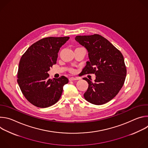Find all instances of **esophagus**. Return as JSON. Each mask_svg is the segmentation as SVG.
Here are the masks:
<instances>
[{
	"mask_svg": "<svg viewBox=\"0 0 148 148\" xmlns=\"http://www.w3.org/2000/svg\"><path fill=\"white\" fill-rule=\"evenodd\" d=\"M78 78L77 77H70L69 78V80L71 81H74V80H77Z\"/></svg>",
	"mask_w": 148,
	"mask_h": 148,
	"instance_id": "esophagus-1",
	"label": "esophagus"
}]
</instances>
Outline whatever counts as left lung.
<instances>
[{"instance_id":"obj_1","label":"left lung","mask_w":148,"mask_h":148,"mask_svg":"<svg viewBox=\"0 0 148 148\" xmlns=\"http://www.w3.org/2000/svg\"><path fill=\"white\" fill-rule=\"evenodd\" d=\"M75 40L88 53L90 61L82 73L96 75L95 82L84 78L88 83L84 98L95 105L109 102L118 94L125 80L126 69L122 53L99 34L77 36Z\"/></svg>"}]
</instances>
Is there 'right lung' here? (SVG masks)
Returning a JSON list of instances; mask_svg holds the SVG:
<instances>
[{
    "instance_id": "obj_1",
    "label": "right lung",
    "mask_w": 148,
    "mask_h": 148,
    "mask_svg": "<svg viewBox=\"0 0 148 148\" xmlns=\"http://www.w3.org/2000/svg\"><path fill=\"white\" fill-rule=\"evenodd\" d=\"M69 37H49L33 44L20 58L17 83L25 98L34 106L47 108L60 98L69 82L64 76L51 79L48 71L56 64L60 49Z\"/></svg>"
}]
</instances>
